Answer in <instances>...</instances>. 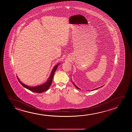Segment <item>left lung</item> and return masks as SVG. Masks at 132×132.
<instances>
[{
	"instance_id": "1",
	"label": "left lung",
	"mask_w": 132,
	"mask_h": 132,
	"mask_svg": "<svg viewBox=\"0 0 132 132\" xmlns=\"http://www.w3.org/2000/svg\"><path fill=\"white\" fill-rule=\"evenodd\" d=\"M73 84L74 85H75V87H76V88L78 89H80L79 88V87H77V86H76V85L75 84H74V83H73ZM102 87H103V86H102ZM100 87H98V88H97L95 89H93V90H97V89L100 88Z\"/></svg>"
}]
</instances>
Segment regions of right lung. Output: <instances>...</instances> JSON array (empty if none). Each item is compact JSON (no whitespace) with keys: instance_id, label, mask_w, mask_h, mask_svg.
I'll list each match as a JSON object with an SVG mask.
<instances>
[{"instance_id":"add662e5","label":"right lung","mask_w":132,"mask_h":132,"mask_svg":"<svg viewBox=\"0 0 132 132\" xmlns=\"http://www.w3.org/2000/svg\"><path fill=\"white\" fill-rule=\"evenodd\" d=\"M60 63H59L55 65L54 66L53 69H52V71L51 72V73L50 75V76L49 78L48 79L47 81L44 83L43 84L41 85H39V86H37L36 87H30L27 86L26 85L24 84L23 83H22L20 80L19 78L18 77V81H19L20 83H21V84L22 85L23 87H25L27 89H28V90H30L31 91H32L34 93H43L44 92L47 91L48 89L49 88L51 85L52 84V79H53V77L54 76L55 72L56 70V69L57 68V67Z\"/></svg>"}]
</instances>
